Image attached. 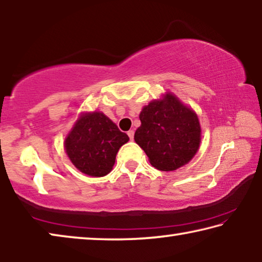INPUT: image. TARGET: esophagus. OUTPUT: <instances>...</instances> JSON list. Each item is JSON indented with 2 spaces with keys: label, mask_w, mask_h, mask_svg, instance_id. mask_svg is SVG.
<instances>
[{
  "label": "esophagus",
  "mask_w": 262,
  "mask_h": 262,
  "mask_svg": "<svg viewBox=\"0 0 262 262\" xmlns=\"http://www.w3.org/2000/svg\"><path fill=\"white\" fill-rule=\"evenodd\" d=\"M127 136H128V138H130V140H134V138H135V131L134 130L127 131Z\"/></svg>",
  "instance_id": "34e87169"
}]
</instances>
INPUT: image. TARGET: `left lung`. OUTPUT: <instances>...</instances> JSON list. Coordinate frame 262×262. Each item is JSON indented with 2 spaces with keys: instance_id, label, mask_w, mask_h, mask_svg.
<instances>
[{
  "instance_id": "left-lung-1",
  "label": "left lung",
  "mask_w": 262,
  "mask_h": 262,
  "mask_svg": "<svg viewBox=\"0 0 262 262\" xmlns=\"http://www.w3.org/2000/svg\"><path fill=\"white\" fill-rule=\"evenodd\" d=\"M139 118L135 140L157 169L175 170L196 154L201 141L199 118L173 94L148 103Z\"/></svg>"
}]
</instances>
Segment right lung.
Segmentation results:
<instances>
[{"label":"right lung","instance_id":"add662e5","mask_svg":"<svg viewBox=\"0 0 262 262\" xmlns=\"http://www.w3.org/2000/svg\"><path fill=\"white\" fill-rule=\"evenodd\" d=\"M128 141L126 134L104 114H84L65 140V148L76 168L89 177H104L113 169L119 147Z\"/></svg>","mask_w":262,"mask_h":262}]
</instances>
